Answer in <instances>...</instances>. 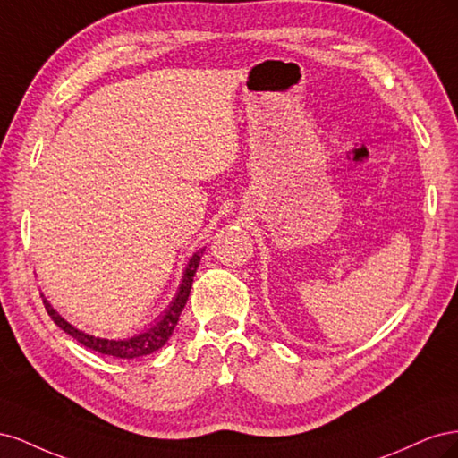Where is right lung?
I'll use <instances>...</instances> for the list:
<instances>
[{
  "mask_svg": "<svg viewBox=\"0 0 458 458\" xmlns=\"http://www.w3.org/2000/svg\"><path fill=\"white\" fill-rule=\"evenodd\" d=\"M202 254H204V248H200V250L192 254V258L189 259L185 273H183V281H182V284H179L177 294H175L174 301L170 303V308L165 310V313L158 318L155 325H150L148 328H145L143 332H140V335H135L131 338L108 340V338H97V336L86 335V332H81L68 321H64V318L51 308V303L47 300H44V306H46L49 317L55 321V325L61 327L66 332V335H71L74 340H78L80 344H84L86 348H89L93 352H99L103 355L120 357V359H135V357L155 353L172 336V332H174V328L179 321V315H182L185 303L189 300L191 286H192V276H195V273L199 269Z\"/></svg>",
  "mask_w": 458,
  "mask_h": 458,
  "instance_id": "obj_1",
  "label": "right lung"
}]
</instances>
